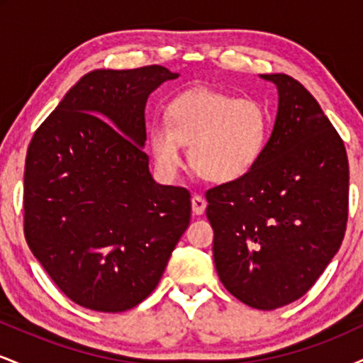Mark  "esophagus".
Here are the masks:
<instances>
[{"mask_svg": "<svg viewBox=\"0 0 363 363\" xmlns=\"http://www.w3.org/2000/svg\"><path fill=\"white\" fill-rule=\"evenodd\" d=\"M191 206H193V213H194V215L205 213V210H206V199L203 198V196L194 194L193 199H191Z\"/></svg>", "mask_w": 363, "mask_h": 363, "instance_id": "1", "label": "esophagus"}]
</instances>
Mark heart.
Segmentation results:
<instances>
[{
    "mask_svg": "<svg viewBox=\"0 0 363 363\" xmlns=\"http://www.w3.org/2000/svg\"><path fill=\"white\" fill-rule=\"evenodd\" d=\"M269 136V114L256 99L191 90L167 107V124L150 129V148L162 172L174 176L189 145L191 167L211 182H234L256 167Z\"/></svg>",
    "mask_w": 363,
    "mask_h": 363,
    "instance_id": "heart-1",
    "label": "heart"
}]
</instances>
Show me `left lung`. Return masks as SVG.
I'll use <instances>...</instances> for the list:
<instances>
[{
    "mask_svg": "<svg viewBox=\"0 0 363 363\" xmlns=\"http://www.w3.org/2000/svg\"><path fill=\"white\" fill-rule=\"evenodd\" d=\"M278 86V114L251 172L206 191L213 259L223 286L259 311L297 301L343 242L348 157L320 106L297 80Z\"/></svg>",
    "mask_w": 363,
    "mask_h": 363,
    "instance_id": "obj_1",
    "label": "left lung"
}]
</instances>
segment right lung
<instances>
[{
	"label": "right lung",
	"mask_w": 363,
	"mask_h": 363,
	"mask_svg": "<svg viewBox=\"0 0 363 363\" xmlns=\"http://www.w3.org/2000/svg\"><path fill=\"white\" fill-rule=\"evenodd\" d=\"M177 73L95 69L37 128L25 158L23 234L69 301L124 312L155 290L191 220V193L148 170L145 106Z\"/></svg>",
	"instance_id": "right-lung-1"
}]
</instances>
